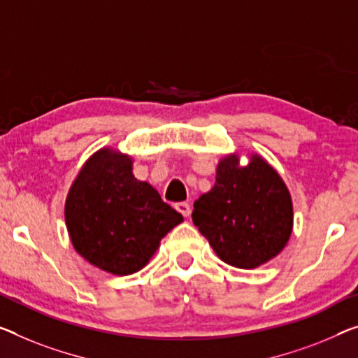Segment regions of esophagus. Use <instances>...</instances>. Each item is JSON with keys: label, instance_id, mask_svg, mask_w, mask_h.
<instances>
[{"label": "esophagus", "instance_id": "esophagus-1", "mask_svg": "<svg viewBox=\"0 0 358 358\" xmlns=\"http://www.w3.org/2000/svg\"><path fill=\"white\" fill-rule=\"evenodd\" d=\"M176 210H178L180 214H182L184 217H189V216H190V213H192V210H190V205H189V203H185V201L176 203Z\"/></svg>", "mask_w": 358, "mask_h": 358}]
</instances>
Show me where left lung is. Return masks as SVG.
Listing matches in <instances>:
<instances>
[{"instance_id": "1", "label": "left lung", "mask_w": 358, "mask_h": 358, "mask_svg": "<svg viewBox=\"0 0 358 358\" xmlns=\"http://www.w3.org/2000/svg\"><path fill=\"white\" fill-rule=\"evenodd\" d=\"M248 157V164L236 152L219 160L216 182L194 203L192 219L219 259L250 271L283 251L294 214L277 169L259 153Z\"/></svg>"}]
</instances>
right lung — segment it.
<instances>
[{
    "mask_svg": "<svg viewBox=\"0 0 358 358\" xmlns=\"http://www.w3.org/2000/svg\"><path fill=\"white\" fill-rule=\"evenodd\" d=\"M133 157L102 147L87 158L65 198V224L75 251L103 272L144 268L169 230L184 221L153 187L137 180Z\"/></svg>",
    "mask_w": 358,
    "mask_h": 358,
    "instance_id": "add662e5",
    "label": "right lung"
}]
</instances>
